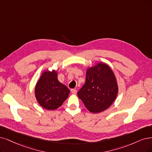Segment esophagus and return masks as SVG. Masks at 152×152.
<instances>
[{"label":"esophagus","instance_id":"esophagus-1","mask_svg":"<svg viewBox=\"0 0 152 152\" xmlns=\"http://www.w3.org/2000/svg\"><path fill=\"white\" fill-rule=\"evenodd\" d=\"M71 91L72 94H75L77 93V90H76V89H72Z\"/></svg>","mask_w":152,"mask_h":152}]
</instances>
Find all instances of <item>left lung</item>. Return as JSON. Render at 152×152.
I'll return each mask as SVG.
<instances>
[{
  "instance_id": "1",
  "label": "left lung",
  "mask_w": 152,
  "mask_h": 152,
  "mask_svg": "<svg viewBox=\"0 0 152 152\" xmlns=\"http://www.w3.org/2000/svg\"><path fill=\"white\" fill-rule=\"evenodd\" d=\"M118 93L115 73L106 63H99L86 69V82L77 96L88 110L99 113L113 104Z\"/></svg>"
}]
</instances>
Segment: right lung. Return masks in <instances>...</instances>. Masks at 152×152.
<instances>
[{"mask_svg":"<svg viewBox=\"0 0 152 152\" xmlns=\"http://www.w3.org/2000/svg\"><path fill=\"white\" fill-rule=\"evenodd\" d=\"M69 89L60 83L58 72L44 71L35 86V96L38 103L48 110H54L63 104L68 97Z\"/></svg>","mask_w":152,"mask_h":152,"instance_id":"right-lung-1","label":"right lung"}]
</instances>
